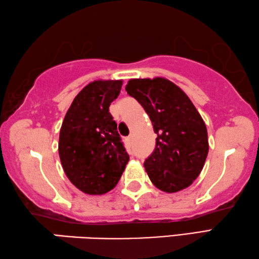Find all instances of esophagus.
Here are the masks:
<instances>
[{
    "mask_svg": "<svg viewBox=\"0 0 259 259\" xmlns=\"http://www.w3.org/2000/svg\"><path fill=\"white\" fill-rule=\"evenodd\" d=\"M132 139H133V135H132V134H131V135H130V137H128V138H127V141H128V142H131V141H132Z\"/></svg>",
    "mask_w": 259,
    "mask_h": 259,
    "instance_id": "1",
    "label": "esophagus"
}]
</instances>
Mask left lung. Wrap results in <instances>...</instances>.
Returning <instances> with one entry per match:
<instances>
[{
  "label": "left lung",
  "instance_id": "left-lung-1",
  "mask_svg": "<svg viewBox=\"0 0 259 259\" xmlns=\"http://www.w3.org/2000/svg\"><path fill=\"white\" fill-rule=\"evenodd\" d=\"M126 91L150 117L156 148L144 161L152 184L174 193L190 187L208 155L205 121L178 85L162 77L130 79Z\"/></svg>",
  "mask_w": 259,
  "mask_h": 259
}]
</instances>
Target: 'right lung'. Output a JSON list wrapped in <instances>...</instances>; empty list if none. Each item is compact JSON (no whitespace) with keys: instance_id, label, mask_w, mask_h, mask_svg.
<instances>
[{"instance_id":"obj_1","label":"right lung","mask_w":259,"mask_h":259,"mask_svg":"<svg viewBox=\"0 0 259 259\" xmlns=\"http://www.w3.org/2000/svg\"><path fill=\"white\" fill-rule=\"evenodd\" d=\"M122 80H94L76 95L62 121L59 156L67 178L81 192L116 187L130 160L109 107Z\"/></svg>"}]
</instances>
